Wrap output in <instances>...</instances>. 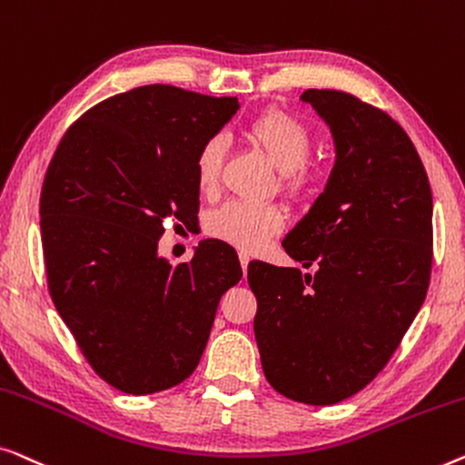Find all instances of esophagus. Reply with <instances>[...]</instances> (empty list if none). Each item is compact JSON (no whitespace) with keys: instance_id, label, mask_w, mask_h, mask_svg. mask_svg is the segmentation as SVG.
<instances>
[{"instance_id":"esophagus-1","label":"esophagus","mask_w":465,"mask_h":465,"mask_svg":"<svg viewBox=\"0 0 465 465\" xmlns=\"http://www.w3.org/2000/svg\"><path fill=\"white\" fill-rule=\"evenodd\" d=\"M240 263H242V272H248V263H251V257L246 252H240Z\"/></svg>"}]
</instances>
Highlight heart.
Here are the masks:
<instances>
[{"label":"heart","instance_id":"heart-1","mask_svg":"<svg viewBox=\"0 0 465 465\" xmlns=\"http://www.w3.org/2000/svg\"><path fill=\"white\" fill-rule=\"evenodd\" d=\"M246 136L265 152L280 173V187L289 195H301L310 189L313 174L307 166L313 136L310 128L289 111L272 109L248 124ZM223 136H211L195 153V183L202 192H214L223 168ZM286 227V213L278 204H251L232 200L217 208L206 221V230L240 251H259L267 240Z\"/></svg>","mask_w":465,"mask_h":465}]
</instances>
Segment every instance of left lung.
Returning <instances> with one entry per match:
<instances>
[{
    "label": "left lung",
    "instance_id": "obj_1",
    "mask_svg": "<svg viewBox=\"0 0 465 465\" xmlns=\"http://www.w3.org/2000/svg\"><path fill=\"white\" fill-rule=\"evenodd\" d=\"M331 128L335 166L282 246L297 267L248 265L267 381L326 407L375 379L426 299L431 189L420 153L385 111L341 90H305Z\"/></svg>",
    "mask_w": 465,
    "mask_h": 465
}]
</instances>
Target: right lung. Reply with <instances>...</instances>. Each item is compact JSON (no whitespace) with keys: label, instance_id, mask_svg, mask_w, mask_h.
<instances>
[{"label":"right lung","instance_id":"obj_1","mask_svg":"<svg viewBox=\"0 0 465 465\" xmlns=\"http://www.w3.org/2000/svg\"><path fill=\"white\" fill-rule=\"evenodd\" d=\"M235 96L152 84L88 109L58 143L39 198L50 297L96 375L145 396L192 375L227 289L233 248L158 254L164 221L198 219L195 153L232 120Z\"/></svg>","mask_w":465,"mask_h":465}]
</instances>
